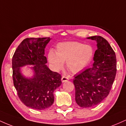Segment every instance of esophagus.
Here are the masks:
<instances>
[{
	"mask_svg": "<svg viewBox=\"0 0 126 126\" xmlns=\"http://www.w3.org/2000/svg\"><path fill=\"white\" fill-rule=\"evenodd\" d=\"M68 80H69V78H68L67 77H66V76H63L62 77V82H65L67 81Z\"/></svg>",
	"mask_w": 126,
	"mask_h": 126,
	"instance_id": "obj_1",
	"label": "esophagus"
}]
</instances>
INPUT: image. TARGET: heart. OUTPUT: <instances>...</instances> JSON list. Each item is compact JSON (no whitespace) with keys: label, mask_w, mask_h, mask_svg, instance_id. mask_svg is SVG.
<instances>
[{"label":"heart","mask_w":126,"mask_h":126,"mask_svg":"<svg viewBox=\"0 0 126 126\" xmlns=\"http://www.w3.org/2000/svg\"><path fill=\"white\" fill-rule=\"evenodd\" d=\"M94 50L92 46L79 42H65L59 43L56 53L49 51L48 60L56 71L66 66L72 73H76L83 70L92 61Z\"/></svg>","instance_id":"1"}]
</instances>
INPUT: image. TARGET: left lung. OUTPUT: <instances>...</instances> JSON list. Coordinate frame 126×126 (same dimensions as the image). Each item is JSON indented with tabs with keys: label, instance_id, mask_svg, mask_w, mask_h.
<instances>
[{
	"label": "left lung",
	"instance_id": "8db88e82",
	"mask_svg": "<svg viewBox=\"0 0 126 126\" xmlns=\"http://www.w3.org/2000/svg\"><path fill=\"white\" fill-rule=\"evenodd\" d=\"M87 38L97 43L94 63L92 67L75 75L73 80L75 101L82 108L95 106L108 96L117 72L116 56L108 42L101 36Z\"/></svg>",
	"mask_w": 126,
	"mask_h": 126
}]
</instances>
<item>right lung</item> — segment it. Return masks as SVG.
<instances>
[{
	"mask_svg": "<svg viewBox=\"0 0 126 126\" xmlns=\"http://www.w3.org/2000/svg\"><path fill=\"white\" fill-rule=\"evenodd\" d=\"M51 38H28L21 42L12 57L14 85L20 100L28 107L41 110L54 102V91L62 84V76L46 65L44 49ZM33 65L31 78L21 75L20 67Z\"/></svg>",
	"mask_w": 126,
	"mask_h": 126,
	"instance_id": "1",
	"label": "right lung"
}]
</instances>
